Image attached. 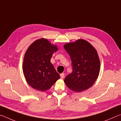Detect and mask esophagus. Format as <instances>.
<instances>
[{
	"mask_svg": "<svg viewBox=\"0 0 121 121\" xmlns=\"http://www.w3.org/2000/svg\"><path fill=\"white\" fill-rule=\"evenodd\" d=\"M64 75H65L64 73H62V74H60V78H62V79H63V78H64Z\"/></svg>",
	"mask_w": 121,
	"mask_h": 121,
	"instance_id": "1",
	"label": "esophagus"
}]
</instances>
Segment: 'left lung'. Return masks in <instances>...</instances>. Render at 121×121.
Wrapping results in <instances>:
<instances>
[{"instance_id":"1","label":"left lung","mask_w":121,"mask_h":121,"mask_svg":"<svg viewBox=\"0 0 121 121\" xmlns=\"http://www.w3.org/2000/svg\"><path fill=\"white\" fill-rule=\"evenodd\" d=\"M64 48L71 57L73 66L72 72L65 78V83L76 92L87 90L96 81L100 71V59L96 49L84 39L67 43Z\"/></svg>"}]
</instances>
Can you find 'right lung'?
I'll return each instance as SVG.
<instances>
[{
	"label": "right lung",
	"mask_w": 121,
	"mask_h": 121,
	"mask_svg": "<svg viewBox=\"0 0 121 121\" xmlns=\"http://www.w3.org/2000/svg\"><path fill=\"white\" fill-rule=\"evenodd\" d=\"M57 50L56 44L44 38L35 40L27 48L23 59V71L32 88L45 91L60 78L50 62L53 54Z\"/></svg>",
	"instance_id": "add662e5"
}]
</instances>
